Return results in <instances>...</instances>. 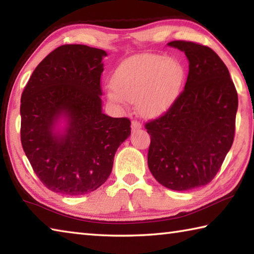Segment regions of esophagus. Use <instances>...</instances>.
<instances>
[{"mask_svg":"<svg viewBox=\"0 0 254 254\" xmlns=\"http://www.w3.org/2000/svg\"><path fill=\"white\" fill-rule=\"evenodd\" d=\"M131 127H132V130H137V128H140L141 127L140 121H137V120H133V121L131 122Z\"/></svg>","mask_w":254,"mask_h":254,"instance_id":"34e87169","label":"esophagus"}]
</instances>
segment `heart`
I'll return each mask as SVG.
<instances>
[{"label":"heart","mask_w":254,"mask_h":254,"mask_svg":"<svg viewBox=\"0 0 254 254\" xmlns=\"http://www.w3.org/2000/svg\"><path fill=\"white\" fill-rule=\"evenodd\" d=\"M184 79L180 64L160 55H142L124 60L115 69L113 87L106 96L112 104L136 101L141 113L154 117L165 112L177 97Z\"/></svg>","instance_id":"1"}]
</instances>
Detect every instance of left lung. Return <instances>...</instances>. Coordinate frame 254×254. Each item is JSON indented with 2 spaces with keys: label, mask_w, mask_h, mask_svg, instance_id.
I'll list each match as a JSON object with an SVG mask.
<instances>
[{
  "label": "left lung",
  "mask_w": 254,
  "mask_h": 254,
  "mask_svg": "<svg viewBox=\"0 0 254 254\" xmlns=\"http://www.w3.org/2000/svg\"><path fill=\"white\" fill-rule=\"evenodd\" d=\"M189 62L185 88L145 128L151 137L149 169L162 186L190 190L209 184L235 134L238 93L225 64L207 46L175 40Z\"/></svg>",
  "instance_id": "1"
}]
</instances>
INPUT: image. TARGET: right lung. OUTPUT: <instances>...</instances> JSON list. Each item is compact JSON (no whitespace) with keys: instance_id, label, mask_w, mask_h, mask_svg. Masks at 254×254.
Masks as SVG:
<instances>
[{"instance_id":"add662e5","label":"right lung","mask_w":254,"mask_h":254,"mask_svg":"<svg viewBox=\"0 0 254 254\" xmlns=\"http://www.w3.org/2000/svg\"><path fill=\"white\" fill-rule=\"evenodd\" d=\"M106 53L84 45L56 48L37 66L21 95V143L34 173L51 191L79 196L96 190L131 134L127 118L102 112ZM67 120L63 135L58 119Z\"/></svg>"}]
</instances>
